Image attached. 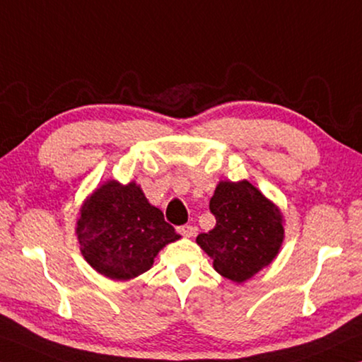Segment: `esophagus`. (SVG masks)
<instances>
[{
  "instance_id": "34e87169",
  "label": "esophagus",
  "mask_w": 362,
  "mask_h": 362,
  "mask_svg": "<svg viewBox=\"0 0 362 362\" xmlns=\"http://www.w3.org/2000/svg\"><path fill=\"white\" fill-rule=\"evenodd\" d=\"M177 230H179L180 235H183L185 238H192L194 235V228L192 225H182Z\"/></svg>"
}]
</instances>
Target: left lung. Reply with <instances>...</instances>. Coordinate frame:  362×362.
I'll return each instance as SVG.
<instances>
[{
  "label": "left lung",
  "mask_w": 362,
  "mask_h": 362,
  "mask_svg": "<svg viewBox=\"0 0 362 362\" xmlns=\"http://www.w3.org/2000/svg\"><path fill=\"white\" fill-rule=\"evenodd\" d=\"M209 209L216 226L196 243L223 278L244 283L273 262L284 240L283 216L252 183L218 182Z\"/></svg>",
  "instance_id": "obj_1"
}]
</instances>
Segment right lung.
<instances>
[{
  "mask_svg": "<svg viewBox=\"0 0 362 362\" xmlns=\"http://www.w3.org/2000/svg\"><path fill=\"white\" fill-rule=\"evenodd\" d=\"M76 235L86 262L103 276L127 281L150 269L166 244L179 240L136 182L108 180L84 201Z\"/></svg>",
  "mask_w": 362,
  "mask_h": 362,
  "instance_id": "1",
  "label": "right lung"
}]
</instances>
